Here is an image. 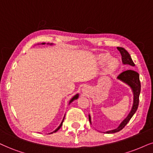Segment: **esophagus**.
<instances>
[{"mask_svg":"<svg viewBox=\"0 0 153 153\" xmlns=\"http://www.w3.org/2000/svg\"><path fill=\"white\" fill-rule=\"evenodd\" d=\"M88 90V87H87L86 86H84V87L82 88V92H84V93H86Z\"/></svg>","mask_w":153,"mask_h":153,"instance_id":"34e87169","label":"esophagus"}]
</instances>
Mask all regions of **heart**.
Instances as JSON below:
<instances>
[{
    "instance_id": "heart-1",
    "label": "heart",
    "mask_w": 153,
    "mask_h": 153,
    "mask_svg": "<svg viewBox=\"0 0 153 153\" xmlns=\"http://www.w3.org/2000/svg\"><path fill=\"white\" fill-rule=\"evenodd\" d=\"M110 54L104 53L101 54L98 56V63L99 65H103L107 62L106 67H105V71L107 74H111L118 70L120 68V62L117 58H111Z\"/></svg>"
}]
</instances>
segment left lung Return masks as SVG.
Masks as SVG:
<instances>
[{
  "label": "left lung",
  "mask_w": 153,
  "mask_h": 153,
  "mask_svg": "<svg viewBox=\"0 0 153 153\" xmlns=\"http://www.w3.org/2000/svg\"><path fill=\"white\" fill-rule=\"evenodd\" d=\"M117 49H118V50L119 51L120 54H121L122 62L123 65H128L131 66V67H135L134 62L132 60L131 56L128 52L123 48H119L118 47V48H117ZM117 79L123 83H125V84H128L132 89L133 94V106H132L131 110L130 111L128 115V116L120 123L118 127L116 129L105 132L106 133H114L121 131L126 126V124L129 122V120H131V118L133 117L135 113L136 112L139 104V96H140L141 87L140 79H139V74L135 71L133 70V69H129V70H126L122 72L120 74H119V76L117 77ZM88 119H89V122L91 123V118L90 115H88Z\"/></svg>",
  "instance_id": "1"
}]
</instances>
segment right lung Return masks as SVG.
<instances>
[{"instance_id": "1", "label": "right lung", "mask_w": 153, "mask_h": 153, "mask_svg": "<svg viewBox=\"0 0 153 153\" xmlns=\"http://www.w3.org/2000/svg\"><path fill=\"white\" fill-rule=\"evenodd\" d=\"M41 45H45V42H43V43H42V44ZM48 45H53V44H52V43H51V44H49V43H48ZM79 98V94H76V95L75 96H74V97L71 98V100L70 101H69V104H70V103L72 102V101H74V100H76V99H77ZM65 116H64V118H63V120H62V123H61V124H60V125L58 126V128H56L55 131H54L53 132H52V133H49V134H52V133H55V132H56L58 131V130H59L60 128H61V126H62V123H63V121H64V119H65Z\"/></svg>"}]
</instances>
